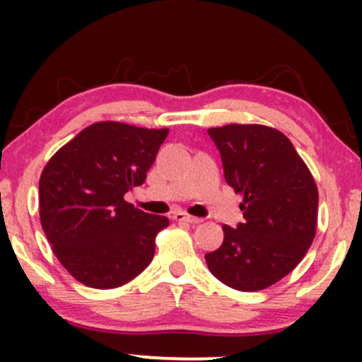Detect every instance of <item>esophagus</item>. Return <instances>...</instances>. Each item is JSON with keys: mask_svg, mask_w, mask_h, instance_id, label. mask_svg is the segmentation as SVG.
Wrapping results in <instances>:
<instances>
[{"mask_svg": "<svg viewBox=\"0 0 362 362\" xmlns=\"http://www.w3.org/2000/svg\"><path fill=\"white\" fill-rule=\"evenodd\" d=\"M173 219H175V221H185V223H190V224H197V223L202 221V219L197 218V216H190L187 213H182V211H178V213L173 214Z\"/></svg>", "mask_w": 362, "mask_h": 362, "instance_id": "esophagus-1", "label": "esophagus"}]
</instances>
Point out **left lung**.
Instances as JSON below:
<instances>
[{
    "instance_id": "obj_1",
    "label": "left lung",
    "mask_w": 362,
    "mask_h": 362,
    "mask_svg": "<svg viewBox=\"0 0 362 362\" xmlns=\"http://www.w3.org/2000/svg\"><path fill=\"white\" fill-rule=\"evenodd\" d=\"M221 153L224 178L243 195L238 228L207 253L209 271L238 291H260L296 267L317 233L318 189L293 143L262 124L207 129Z\"/></svg>"
}]
</instances>
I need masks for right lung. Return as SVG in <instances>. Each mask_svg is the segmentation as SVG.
I'll return each instance as SVG.
<instances>
[{
  "label": "right lung",
  "mask_w": 362,
  "mask_h": 362,
  "mask_svg": "<svg viewBox=\"0 0 362 362\" xmlns=\"http://www.w3.org/2000/svg\"><path fill=\"white\" fill-rule=\"evenodd\" d=\"M167 134L168 129L95 122L44 167L40 224L54 255L81 284L119 288L153 260L156 235L168 218L144 213L124 194L144 184Z\"/></svg>",
  "instance_id": "right-lung-1"
}]
</instances>
